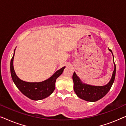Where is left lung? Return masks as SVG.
I'll return each mask as SVG.
<instances>
[{
  "label": "left lung",
  "mask_w": 126,
  "mask_h": 126,
  "mask_svg": "<svg viewBox=\"0 0 126 126\" xmlns=\"http://www.w3.org/2000/svg\"><path fill=\"white\" fill-rule=\"evenodd\" d=\"M108 50L112 53L113 58L112 51L111 49H108ZM113 63H114V70L112 75L111 80L108 84L103 86H94L84 83L77 76L76 73L74 72L72 79L74 83V91L77 96L80 99L91 102L96 101L104 97L109 92L114 82L115 75H116V65L114 63V60H113Z\"/></svg>",
  "instance_id": "obj_1"
}]
</instances>
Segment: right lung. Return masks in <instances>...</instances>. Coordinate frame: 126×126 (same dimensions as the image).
I'll return each instance as SVG.
<instances>
[{"instance_id": "1", "label": "right lung", "mask_w": 126, "mask_h": 126, "mask_svg": "<svg viewBox=\"0 0 126 126\" xmlns=\"http://www.w3.org/2000/svg\"><path fill=\"white\" fill-rule=\"evenodd\" d=\"M15 51L10 62V72L13 82L20 92L29 99L33 100H40L48 97L55 89V83L57 79L63 73L65 66L58 70L47 80L42 82H30L23 81L15 73L13 66Z\"/></svg>"}]
</instances>
